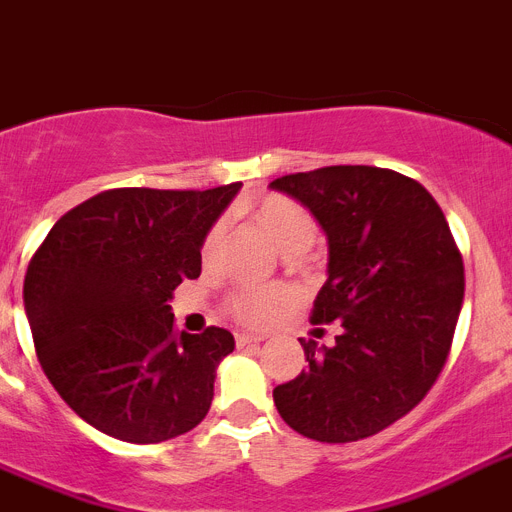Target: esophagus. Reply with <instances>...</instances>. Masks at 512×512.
Listing matches in <instances>:
<instances>
[{"instance_id": "esophagus-1", "label": "esophagus", "mask_w": 512, "mask_h": 512, "mask_svg": "<svg viewBox=\"0 0 512 512\" xmlns=\"http://www.w3.org/2000/svg\"><path fill=\"white\" fill-rule=\"evenodd\" d=\"M265 338L263 336H252V333H236V346H260Z\"/></svg>"}]
</instances>
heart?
Returning <instances> with one entry per match:
<instances>
[{
	"label": "heart",
	"instance_id": "1",
	"mask_svg": "<svg viewBox=\"0 0 512 512\" xmlns=\"http://www.w3.org/2000/svg\"><path fill=\"white\" fill-rule=\"evenodd\" d=\"M249 218L257 229L270 239V244L286 257L304 255L317 239V223L309 216V210L294 203L291 197L268 195L260 203L249 208ZM223 244V226H213L203 242V257L213 260ZM289 302L286 289H247L231 296L229 309L236 320L249 325H263L281 312Z\"/></svg>",
	"mask_w": 512,
	"mask_h": 512
}]
</instances>
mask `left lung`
Wrapping results in <instances>:
<instances>
[{
  "mask_svg": "<svg viewBox=\"0 0 512 512\" xmlns=\"http://www.w3.org/2000/svg\"><path fill=\"white\" fill-rule=\"evenodd\" d=\"M328 236V281L312 322L336 343L302 341L309 367L273 390L281 419L317 442L377 435L409 414L445 367L463 304V260L435 197L377 166L281 176Z\"/></svg>",
  "mask_w": 512,
  "mask_h": 512,
  "instance_id": "obj_1",
  "label": "left lung"
}]
</instances>
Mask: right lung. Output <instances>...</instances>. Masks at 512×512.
Segmentation results:
<instances>
[{"label": "right lung", "mask_w": 512, "mask_h": 512, "mask_svg": "<svg viewBox=\"0 0 512 512\" xmlns=\"http://www.w3.org/2000/svg\"><path fill=\"white\" fill-rule=\"evenodd\" d=\"M239 187L101 192L64 213L30 260L23 302L38 362L103 435L150 445L208 414L234 336H176L169 299L200 276L205 236Z\"/></svg>", "instance_id": "right-lung-1"}]
</instances>
